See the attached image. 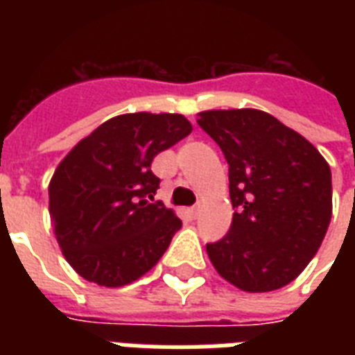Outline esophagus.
Instances as JSON below:
<instances>
[{"instance_id": "34e87169", "label": "esophagus", "mask_w": 355, "mask_h": 355, "mask_svg": "<svg viewBox=\"0 0 355 355\" xmlns=\"http://www.w3.org/2000/svg\"><path fill=\"white\" fill-rule=\"evenodd\" d=\"M199 211H200V206L199 205H195L189 208V214H191V217H197L199 216Z\"/></svg>"}]
</instances>
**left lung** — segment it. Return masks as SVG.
<instances>
[{"instance_id": "obj_1", "label": "left lung", "mask_w": 355, "mask_h": 355, "mask_svg": "<svg viewBox=\"0 0 355 355\" xmlns=\"http://www.w3.org/2000/svg\"><path fill=\"white\" fill-rule=\"evenodd\" d=\"M197 123L225 155L234 206L227 236L206 243L211 263L243 291L287 286L330 225V166L304 136L261 110H208Z\"/></svg>"}]
</instances>
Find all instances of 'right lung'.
Instances as JSON below:
<instances>
[{"mask_svg":"<svg viewBox=\"0 0 355 355\" xmlns=\"http://www.w3.org/2000/svg\"><path fill=\"white\" fill-rule=\"evenodd\" d=\"M189 132L180 114H123L60 162L49 182L53 232L83 278L121 287L158 263L182 221L155 200L150 164Z\"/></svg>","mask_w":355,"mask_h":355,"instance_id":"right-lung-1","label":"right lung"}]
</instances>
